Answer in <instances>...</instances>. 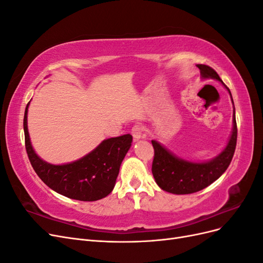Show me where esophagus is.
Instances as JSON below:
<instances>
[{
  "instance_id": "obj_1",
  "label": "esophagus",
  "mask_w": 263,
  "mask_h": 263,
  "mask_svg": "<svg viewBox=\"0 0 263 263\" xmlns=\"http://www.w3.org/2000/svg\"><path fill=\"white\" fill-rule=\"evenodd\" d=\"M144 133H145L144 127H142L139 124L134 125V127L132 128V135H133V137H134L135 140H138L141 137H144Z\"/></svg>"
}]
</instances>
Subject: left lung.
<instances>
[{
	"mask_svg": "<svg viewBox=\"0 0 263 263\" xmlns=\"http://www.w3.org/2000/svg\"><path fill=\"white\" fill-rule=\"evenodd\" d=\"M204 79H216L224 84L216 71L206 65H197ZM225 85V84H224ZM226 86V85H225ZM227 87V86H226ZM228 92L230 93L227 87ZM232 97V94H230ZM233 101V99H232ZM234 103V102H233ZM234 128L226 148L213 160L202 163L189 162L172 155L156 140H151L155 149L153 161L154 178L163 191L173 194H191L205 189L216 181L229 166L237 144V124L234 108Z\"/></svg>",
	"mask_w": 263,
	"mask_h": 263,
	"instance_id": "left-lung-1",
	"label": "left lung"
}]
</instances>
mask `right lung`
Returning <instances> with one entry per match:
<instances>
[{"instance_id":"right-lung-1","label":"right lung","mask_w":263,"mask_h":263,"mask_svg":"<svg viewBox=\"0 0 263 263\" xmlns=\"http://www.w3.org/2000/svg\"><path fill=\"white\" fill-rule=\"evenodd\" d=\"M24 115V133L28 159L37 176L55 192L73 200L93 202L112 192L127 151L133 141L130 134L106 139L92 153L79 160L54 165L43 161L30 145L27 130V109Z\"/></svg>"}]
</instances>
